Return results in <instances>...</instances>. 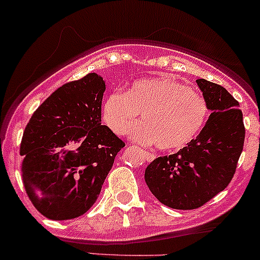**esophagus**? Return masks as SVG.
<instances>
[{"label": "esophagus", "mask_w": 260, "mask_h": 260, "mask_svg": "<svg viewBox=\"0 0 260 260\" xmlns=\"http://www.w3.org/2000/svg\"><path fill=\"white\" fill-rule=\"evenodd\" d=\"M142 156L147 162H152L154 158H156V156H154L153 153H149V152H146V151H142Z\"/></svg>", "instance_id": "34e87169"}]
</instances>
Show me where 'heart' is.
I'll use <instances>...</instances> for the list:
<instances>
[{
	"instance_id": "obj_1",
	"label": "heart",
	"mask_w": 260,
	"mask_h": 260,
	"mask_svg": "<svg viewBox=\"0 0 260 260\" xmlns=\"http://www.w3.org/2000/svg\"><path fill=\"white\" fill-rule=\"evenodd\" d=\"M140 114L144 123L135 127ZM102 115L115 135H127L134 126L131 136L137 142L176 152L203 132L209 106L201 94L165 75L135 81L125 94H109L102 106Z\"/></svg>"
}]
</instances>
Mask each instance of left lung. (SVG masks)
I'll use <instances>...</instances> for the list:
<instances>
[{"label":"left lung","mask_w":260,"mask_h":260,"mask_svg":"<svg viewBox=\"0 0 260 260\" xmlns=\"http://www.w3.org/2000/svg\"><path fill=\"white\" fill-rule=\"evenodd\" d=\"M211 112L192 143L147 166L145 181L154 198L177 210L203 206L224 190L242 154L245 128L239 103L221 85L196 80Z\"/></svg>","instance_id":"8db88e82"}]
</instances>
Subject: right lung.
<instances>
[{"label":"right lung","mask_w":260,"mask_h":260,"mask_svg":"<svg viewBox=\"0 0 260 260\" xmlns=\"http://www.w3.org/2000/svg\"><path fill=\"white\" fill-rule=\"evenodd\" d=\"M106 81L96 73L64 84L36 109L23 132L21 174L27 196L51 220L93 206L124 142L102 125Z\"/></svg>","instance_id":"add662e5"}]
</instances>
